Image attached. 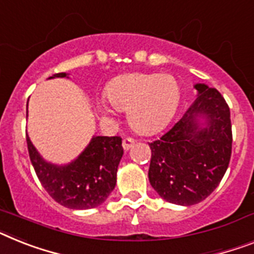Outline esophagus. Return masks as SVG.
<instances>
[{
	"mask_svg": "<svg viewBox=\"0 0 254 254\" xmlns=\"http://www.w3.org/2000/svg\"><path fill=\"white\" fill-rule=\"evenodd\" d=\"M133 144H134V139H133V138L127 137V138H124V139H123V148L125 151L130 150L131 147H133Z\"/></svg>",
	"mask_w": 254,
	"mask_h": 254,
	"instance_id": "esophagus-1",
	"label": "esophagus"
}]
</instances>
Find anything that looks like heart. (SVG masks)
I'll return each mask as SVG.
<instances>
[{"mask_svg": "<svg viewBox=\"0 0 254 254\" xmlns=\"http://www.w3.org/2000/svg\"><path fill=\"white\" fill-rule=\"evenodd\" d=\"M106 98L114 108L127 111L134 131L151 135L172 120L180 103V85L170 74H125L108 85ZM101 110L107 112L104 106Z\"/></svg>", "mask_w": 254, "mask_h": 254, "instance_id": "1", "label": "heart"}]
</instances>
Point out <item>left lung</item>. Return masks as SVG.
Returning a JSON list of instances; mask_svg holds the SVG:
<instances>
[{
  "mask_svg": "<svg viewBox=\"0 0 254 254\" xmlns=\"http://www.w3.org/2000/svg\"><path fill=\"white\" fill-rule=\"evenodd\" d=\"M196 99L180 121L150 143L148 180L164 200L193 205L216 190L231 157L230 108L217 89L195 84Z\"/></svg>",
  "mask_w": 254,
  "mask_h": 254,
  "instance_id": "obj_1",
  "label": "left lung"
}]
</instances>
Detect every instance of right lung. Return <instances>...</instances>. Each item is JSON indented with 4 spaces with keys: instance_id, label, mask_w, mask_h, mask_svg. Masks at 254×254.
<instances>
[{
    "instance_id": "right-lung-1",
    "label": "right lung",
    "mask_w": 254,
    "mask_h": 254,
    "mask_svg": "<svg viewBox=\"0 0 254 254\" xmlns=\"http://www.w3.org/2000/svg\"><path fill=\"white\" fill-rule=\"evenodd\" d=\"M68 77L55 73L49 78ZM120 137H93L73 161L57 165L40 155L27 135L32 165L49 195L69 209H91L106 201L117 180V168L123 157Z\"/></svg>"
}]
</instances>
